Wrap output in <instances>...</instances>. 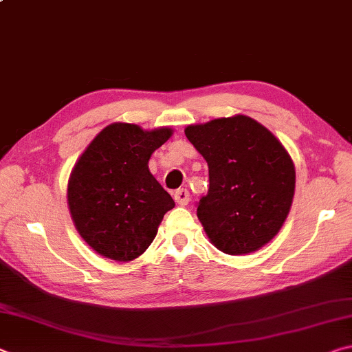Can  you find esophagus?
<instances>
[{
  "instance_id": "esophagus-1",
  "label": "esophagus",
  "mask_w": 352,
  "mask_h": 352,
  "mask_svg": "<svg viewBox=\"0 0 352 352\" xmlns=\"http://www.w3.org/2000/svg\"><path fill=\"white\" fill-rule=\"evenodd\" d=\"M174 199L178 205H188L189 201V190L186 188H182V189H177L174 192Z\"/></svg>"
}]
</instances>
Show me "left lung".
I'll return each instance as SVG.
<instances>
[{"label":"left lung","instance_id":"1","mask_svg":"<svg viewBox=\"0 0 352 352\" xmlns=\"http://www.w3.org/2000/svg\"><path fill=\"white\" fill-rule=\"evenodd\" d=\"M210 169V189L197 217L226 254L259 250L278 234L295 192V168L275 135L237 115L184 130Z\"/></svg>","mask_w":352,"mask_h":352}]
</instances>
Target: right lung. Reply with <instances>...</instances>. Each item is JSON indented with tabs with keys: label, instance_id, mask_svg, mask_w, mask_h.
Returning a JSON list of instances; mask_svg holds the SVG:
<instances>
[{
	"label": "right lung",
	"instance_id": "add662e5",
	"mask_svg": "<svg viewBox=\"0 0 352 352\" xmlns=\"http://www.w3.org/2000/svg\"><path fill=\"white\" fill-rule=\"evenodd\" d=\"M170 135L168 127L146 132L116 122L80 155L68 183V205L77 231L94 252L127 262L155 239L175 204L147 163Z\"/></svg>",
	"mask_w": 352,
	"mask_h": 352
}]
</instances>
